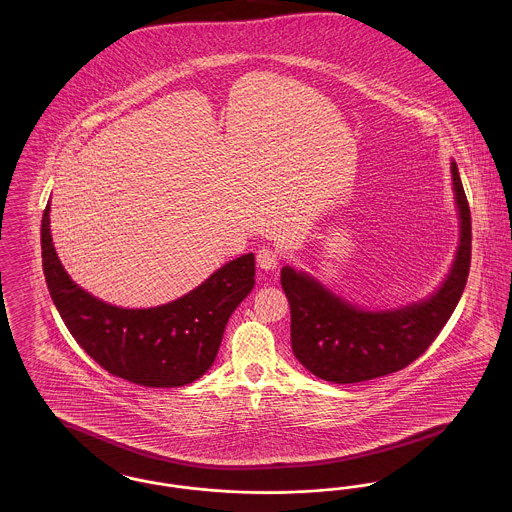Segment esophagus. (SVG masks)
Masks as SVG:
<instances>
[{"label": "esophagus", "instance_id": "esophagus-1", "mask_svg": "<svg viewBox=\"0 0 512 512\" xmlns=\"http://www.w3.org/2000/svg\"><path fill=\"white\" fill-rule=\"evenodd\" d=\"M280 263V255L278 251L270 249V247H263L259 253H257V265L263 268V270H276Z\"/></svg>", "mask_w": 512, "mask_h": 512}]
</instances>
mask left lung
<instances>
[{
	"instance_id": "8db88e82",
	"label": "left lung",
	"mask_w": 512,
	"mask_h": 512,
	"mask_svg": "<svg viewBox=\"0 0 512 512\" xmlns=\"http://www.w3.org/2000/svg\"><path fill=\"white\" fill-rule=\"evenodd\" d=\"M459 215L457 253L438 290L395 309L370 311L328 290L305 270L282 268L290 301L295 359L320 380L357 384L397 372L418 359L453 315L466 286L472 222L457 163L451 161Z\"/></svg>"
}]
</instances>
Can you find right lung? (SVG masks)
Here are the masks:
<instances>
[{
  "instance_id": "1",
  "label": "right lung",
  "mask_w": 512,
  "mask_h": 512,
  "mask_svg": "<svg viewBox=\"0 0 512 512\" xmlns=\"http://www.w3.org/2000/svg\"><path fill=\"white\" fill-rule=\"evenodd\" d=\"M42 217V267L49 295L76 343L107 372L146 388H180L201 378L219 353L230 315L255 286V255L215 270L171 303L126 309L82 290L61 265Z\"/></svg>"
}]
</instances>
